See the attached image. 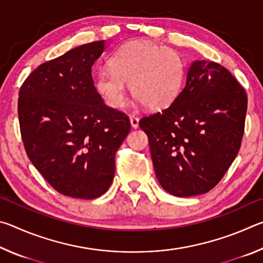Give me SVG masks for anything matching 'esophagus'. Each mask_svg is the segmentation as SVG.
<instances>
[{
	"label": "esophagus",
	"instance_id": "34e87169",
	"mask_svg": "<svg viewBox=\"0 0 263 263\" xmlns=\"http://www.w3.org/2000/svg\"><path fill=\"white\" fill-rule=\"evenodd\" d=\"M130 124L133 128H137L139 126V118L136 117V116H130Z\"/></svg>",
	"mask_w": 263,
	"mask_h": 263
}]
</instances>
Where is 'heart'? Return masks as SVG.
<instances>
[{"label":"heart","mask_w":263,"mask_h":263,"mask_svg":"<svg viewBox=\"0 0 263 263\" xmlns=\"http://www.w3.org/2000/svg\"><path fill=\"white\" fill-rule=\"evenodd\" d=\"M184 66L172 48L146 42H132L118 48L109 66L101 67L95 86L102 99L114 109L126 102V82L133 96L146 108L163 109L179 95Z\"/></svg>","instance_id":"heart-1"}]
</instances>
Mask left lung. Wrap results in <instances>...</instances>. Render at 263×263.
Returning a JSON list of instances; mask_svg holds the SVG:
<instances>
[{"label": "left lung", "instance_id": "obj_1", "mask_svg": "<svg viewBox=\"0 0 263 263\" xmlns=\"http://www.w3.org/2000/svg\"><path fill=\"white\" fill-rule=\"evenodd\" d=\"M247 95L228 69L195 60L185 84L161 112L140 119L160 185L176 197L216 186L239 152Z\"/></svg>", "mask_w": 263, "mask_h": 263}]
</instances>
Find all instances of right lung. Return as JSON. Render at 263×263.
<instances>
[{
	"label": "right lung",
	"instance_id": "right-lung-1",
	"mask_svg": "<svg viewBox=\"0 0 263 263\" xmlns=\"http://www.w3.org/2000/svg\"><path fill=\"white\" fill-rule=\"evenodd\" d=\"M105 42L84 44L44 62L20 89L18 119L26 154L58 193L92 199L109 189L115 155L130 121L97 92L91 67Z\"/></svg>",
	"mask_w": 263,
	"mask_h": 263
}]
</instances>
